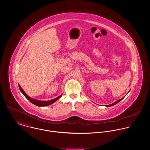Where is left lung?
<instances>
[{
	"instance_id": "obj_1",
	"label": "left lung",
	"mask_w": 150,
	"mask_h": 150,
	"mask_svg": "<svg viewBox=\"0 0 150 150\" xmlns=\"http://www.w3.org/2000/svg\"><path fill=\"white\" fill-rule=\"evenodd\" d=\"M124 98V97H123V98H122L121 99H120V100H117L116 102H114L113 103H112V104H110V105H106V106H113V105H115V104H116L118 102H120V101H121V100H122L123 98Z\"/></svg>"
}]
</instances>
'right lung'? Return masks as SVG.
Returning <instances> with one entry per match:
<instances>
[{
  "instance_id": "obj_1",
  "label": "right lung",
  "mask_w": 150,
  "mask_h": 150,
  "mask_svg": "<svg viewBox=\"0 0 150 150\" xmlns=\"http://www.w3.org/2000/svg\"><path fill=\"white\" fill-rule=\"evenodd\" d=\"M19 88L21 90V91L22 93V94L24 95V96L29 100L30 102H31L32 103H33L34 105H36V106H48V105H50V104L53 103V102H54L56 100H59L61 97H62V95L59 96L58 97L53 99V100H47V101H42V100H34L32 99L31 98H30L24 91L23 90H22V88H21V87L20 86L19 84Z\"/></svg>"
}]
</instances>
